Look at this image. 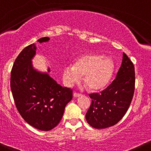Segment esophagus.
<instances>
[{"instance_id": "esophagus-1", "label": "esophagus", "mask_w": 151, "mask_h": 151, "mask_svg": "<svg viewBox=\"0 0 151 151\" xmlns=\"http://www.w3.org/2000/svg\"><path fill=\"white\" fill-rule=\"evenodd\" d=\"M81 95H82V94L78 93V92H74V94H73V96H74V97H80Z\"/></svg>"}]
</instances>
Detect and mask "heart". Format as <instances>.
<instances>
[{"label":"heart","mask_w":151,"mask_h":151,"mask_svg":"<svg viewBox=\"0 0 151 151\" xmlns=\"http://www.w3.org/2000/svg\"><path fill=\"white\" fill-rule=\"evenodd\" d=\"M113 71L114 64L110 58L97 54H84L74 65L64 67L63 79L67 86H72L84 75V83L89 89H100L107 85Z\"/></svg>","instance_id":"1"}]
</instances>
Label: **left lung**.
<instances>
[{"instance_id":"left-lung-1","label":"left lung","mask_w":151,"mask_h":151,"mask_svg":"<svg viewBox=\"0 0 151 151\" xmlns=\"http://www.w3.org/2000/svg\"><path fill=\"white\" fill-rule=\"evenodd\" d=\"M122 55L121 67L115 79L99 93L89 94L92 103L86 120L94 128L115 125L124 117L131 103L135 91V67L125 53Z\"/></svg>"}]
</instances>
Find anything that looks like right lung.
I'll use <instances>...</instances> for the list:
<instances>
[{"instance_id":"obj_1","label":"right lung","mask_w":151,"mask_h":151,"mask_svg":"<svg viewBox=\"0 0 151 151\" xmlns=\"http://www.w3.org/2000/svg\"><path fill=\"white\" fill-rule=\"evenodd\" d=\"M49 40L44 37L38 41ZM36 49L35 44H30L16 59L11 69V89L16 108L25 121L48 131L62 120L66 105L72 99V89L62 87L48 74L33 68L31 59Z\"/></svg>"}]
</instances>
